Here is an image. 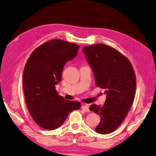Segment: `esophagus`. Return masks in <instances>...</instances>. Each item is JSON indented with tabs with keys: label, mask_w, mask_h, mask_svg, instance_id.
<instances>
[{
	"label": "esophagus",
	"mask_w": 156,
	"mask_h": 156,
	"mask_svg": "<svg viewBox=\"0 0 156 156\" xmlns=\"http://www.w3.org/2000/svg\"><path fill=\"white\" fill-rule=\"evenodd\" d=\"M82 108H83V110L84 111L87 112H90V109H89V107H88V104H84L82 106Z\"/></svg>",
	"instance_id": "esophagus-1"
}]
</instances>
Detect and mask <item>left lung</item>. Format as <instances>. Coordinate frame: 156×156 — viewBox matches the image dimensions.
<instances>
[{
  "label": "left lung",
  "instance_id": "8db88e82",
  "mask_svg": "<svg viewBox=\"0 0 156 156\" xmlns=\"http://www.w3.org/2000/svg\"><path fill=\"white\" fill-rule=\"evenodd\" d=\"M83 52L92 68L96 85L105 90L103 105L90 107V110L101 118L95 131L100 134L110 133L121 124L133 102L134 69L125 56L105 44L85 46Z\"/></svg>",
  "mask_w": 156,
  "mask_h": 156
}]
</instances>
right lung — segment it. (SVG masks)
Listing matches in <instances>:
<instances>
[{"mask_svg":"<svg viewBox=\"0 0 156 156\" xmlns=\"http://www.w3.org/2000/svg\"><path fill=\"white\" fill-rule=\"evenodd\" d=\"M79 46L62 40L47 41L37 48L25 64L23 76L27 108L33 120L45 129L62 125L81 103L59 96L56 85L61 81L65 64L77 55Z\"/></svg>","mask_w":156,"mask_h":156,"instance_id":"obj_1","label":"right lung"}]
</instances>
